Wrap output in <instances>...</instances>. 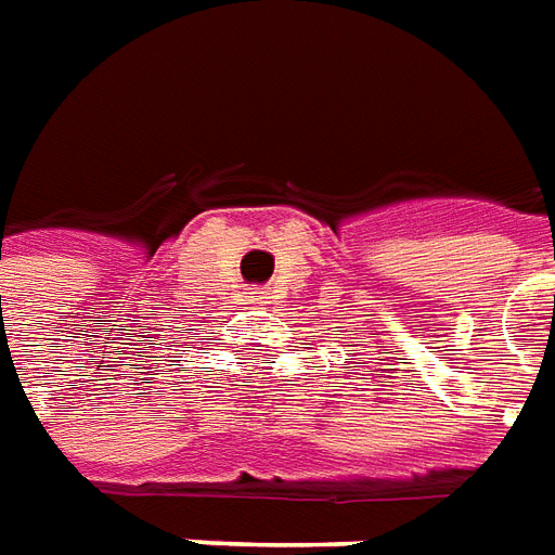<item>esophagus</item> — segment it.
I'll use <instances>...</instances> for the list:
<instances>
[{"instance_id":"obj_1","label":"esophagus","mask_w":555,"mask_h":555,"mask_svg":"<svg viewBox=\"0 0 555 555\" xmlns=\"http://www.w3.org/2000/svg\"><path fill=\"white\" fill-rule=\"evenodd\" d=\"M246 302H258V306H264V302H270V291H267V288H246Z\"/></svg>"}]
</instances>
